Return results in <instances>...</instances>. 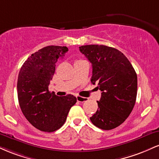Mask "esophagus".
<instances>
[{
	"label": "esophagus",
	"instance_id": "obj_1",
	"mask_svg": "<svg viewBox=\"0 0 159 159\" xmlns=\"http://www.w3.org/2000/svg\"><path fill=\"white\" fill-rule=\"evenodd\" d=\"M76 98H77V101L79 102H84L87 101V98H85V97H82V96H76Z\"/></svg>",
	"mask_w": 159,
	"mask_h": 159
}]
</instances>
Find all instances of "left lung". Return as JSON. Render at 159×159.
Wrapping results in <instances>:
<instances>
[{
	"label": "left lung",
	"instance_id": "obj_1",
	"mask_svg": "<svg viewBox=\"0 0 159 159\" xmlns=\"http://www.w3.org/2000/svg\"><path fill=\"white\" fill-rule=\"evenodd\" d=\"M79 50L92 63L91 82L102 91L98 110L90 118L103 130L115 129L127 119L134 106L138 78L121 52L102 45H87Z\"/></svg>",
	"mask_w": 159,
	"mask_h": 159
}]
</instances>
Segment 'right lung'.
Listing matches in <instances>:
<instances>
[{"mask_svg": "<svg viewBox=\"0 0 159 159\" xmlns=\"http://www.w3.org/2000/svg\"><path fill=\"white\" fill-rule=\"evenodd\" d=\"M67 52V47L57 45L39 49L27 58L19 73L17 90L21 110L29 123L43 132L59 129L77 102L73 95L61 97L48 90L57 62Z\"/></svg>", "mask_w": 159, "mask_h": 159, "instance_id": "right-lung-1", "label": "right lung"}]
</instances>
